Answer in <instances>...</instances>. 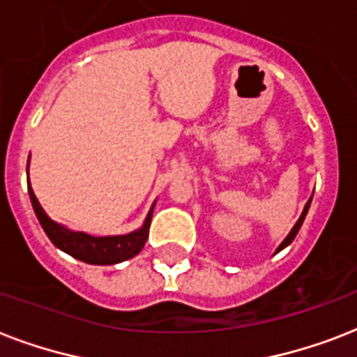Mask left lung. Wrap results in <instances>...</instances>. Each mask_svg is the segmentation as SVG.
Returning a JSON list of instances; mask_svg holds the SVG:
<instances>
[{
	"mask_svg": "<svg viewBox=\"0 0 357 357\" xmlns=\"http://www.w3.org/2000/svg\"><path fill=\"white\" fill-rule=\"evenodd\" d=\"M310 204H311V200L307 202V204H305V207H304V213H302V217L298 218V222L294 224V228L291 229V234H289L287 237H285V241H283V243L280 244V248H278L276 252H280V250H283V248H285V246H287V244H291V243H293V241H294V237H296V234H298L300 226H302V222H304L305 215H307V209H310Z\"/></svg>",
	"mask_w": 357,
	"mask_h": 357,
	"instance_id": "1",
	"label": "left lung"
}]
</instances>
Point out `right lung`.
<instances>
[{"mask_svg":"<svg viewBox=\"0 0 357 357\" xmlns=\"http://www.w3.org/2000/svg\"><path fill=\"white\" fill-rule=\"evenodd\" d=\"M29 198L33 204V209L36 213L38 222L46 231L57 248L64 250L66 254L74 255L75 259L85 261L91 265H114L120 261H126L133 257L142 250L146 238L150 235V224H151V211L146 218L144 226L133 234L128 235H116V237H92L86 234H77V231H68L57 222H53L52 218H47L42 206L36 200L35 192L29 185Z\"/></svg>","mask_w":357,"mask_h":357,"instance_id":"1","label":"right lung"}]
</instances>
